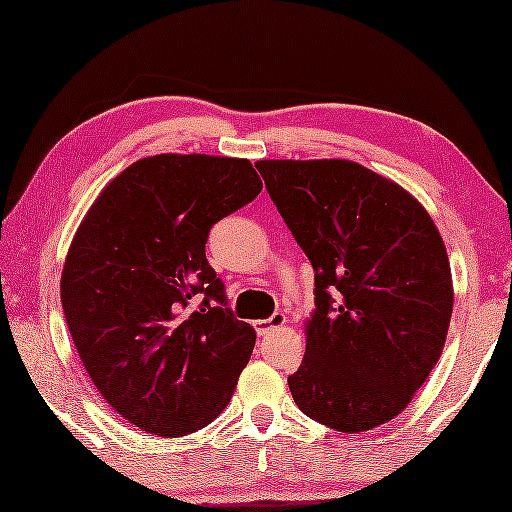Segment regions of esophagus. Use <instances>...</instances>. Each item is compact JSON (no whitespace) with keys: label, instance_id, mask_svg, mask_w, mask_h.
<instances>
[{"label":"esophagus","instance_id":"34e87169","mask_svg":"<svg viewBox=\"0 0 512 512\" xmlns=\"http://www.w3.org/2000/svg\"><path fill=\"white\" fill-rule=\"evenodd\" d=\"M284 324H286V317H284L282 312H277V314H272L270 319L254 321V328H256L258 335H268L272 331H277V328H282Z\"/></svg>","mask_w":512,"mask_h":512}]
</instances>
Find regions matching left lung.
<instances>
[{
    "label": "left lung",
    "instance_id": "1",
    "mask_svg": "<svg viewBox=\"0 0 512 512\" xmlns=\"http://www.w3.org/2000/svg\"><path fill=\"white\" fill-rule=\"evenodd\" d=\"M272 202L314 268L293 401L342 433L408 408L450 328V258L429 212L354 160H258Z\"/></svg>",
    "mask_w": 512,
    "mask_h": 512
}]
</instances>
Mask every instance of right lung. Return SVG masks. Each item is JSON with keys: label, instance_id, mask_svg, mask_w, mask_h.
Here are the masks:
<instances>
[{"label": "right lung", "instance_id": "right-lung-1", "mask_svg": "<svg viewBox=\"0 0 512 512\" xmlns=\"http://www.w3.org/2000/svg\"><path fill=\"white\" fill-rule=\"evenodd\" d=\"M261 188L247 158L160 153L111 179L76 228L60 279L69 333L104 401L142 431L186 436L233 398L256 331L226 307L205 244Z\"/></svg>", "mask_w": 512, "mask_h": 512}]
</instances>
